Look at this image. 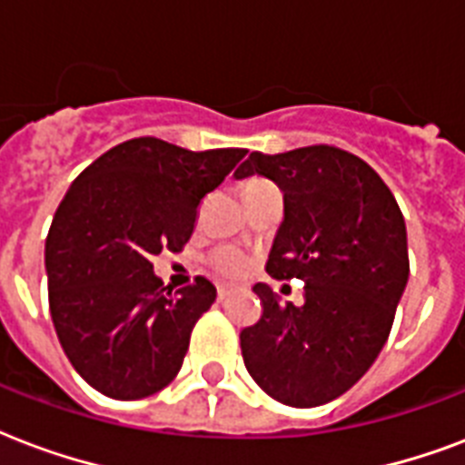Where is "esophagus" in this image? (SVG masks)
<instances>
[{"label":"esophagus","mask_w":465,"mask_h":465,"mask_svg":"<svg viewBox=\"0 0 465 465\" xmlns=\"http://www.w3.org/2000/svg\"><path fill=\"white\" fill-rule=\"evenodd\" d=\"M230 293H232V286H225V283H221V286H218V301H225Z\"/></svg>","instance_id":"1"}]
</instances>
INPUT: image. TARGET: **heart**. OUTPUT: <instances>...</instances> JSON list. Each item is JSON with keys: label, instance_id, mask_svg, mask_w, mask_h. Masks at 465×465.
<instances>
[{"label": "heart", "instance_id": "b5f03b06", "mask_svg": "<svg viewBox=\"0 0 465 465\" xmlns=\"http://www.w3.org/2000/svg\"><path fill=\"white\" fill-rule=\"evenodd\" d=\"M213 264L223 276H240V273H244V269H247V259H244L237 250L225 247V250L215 252Z\"/></svg>", "mask_w": 465, "mask_h": 465}]
</instances>
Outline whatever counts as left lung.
I'll list each match as a JSON object with an SVG mask.
<instances>
[{
    "label": "left lung",
    "mask_w": 465,
    "mask_h": 465,
    "mask_svg": "<svg viewBox=\"0 0 465 465\" xmlns=\"http://www.w3.org/2000/svg\"><path fill=\"white\" fill-rule=\"evenodd\" d=\"M264 176L283 193L266 272L303 279L305 303L283 308L257 283L264 312L240 332L257 386L291 408L340 398L376 361L408 286V230L373 169L330 145L252 153L235 179Z\"/></svg>",
    "instance_id": "8db88e82"
}]
</instances>
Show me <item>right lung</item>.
Here are the masks:
<instances>
[{"label": "right lung", "instance_id": "right-lung-1", "mask_svg": "<svg viewBox=\"0 0 465 465\" xmlns=\"http://www.w3.org/2000/svg\"><path fill=\"white\" fill-rule=\"evenodd\" d=\"M244 154L133 138L92 162L64 193L45 240L50 315L74 371L99 393L138 401L179 373L215 286L199 276L172 293L153 257L189 242L201 199Z\"/></svg>", "mask_w": 465, "mask_h": 465}]
</instances>
